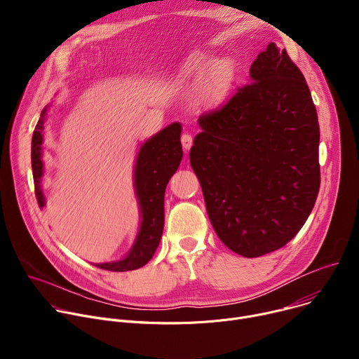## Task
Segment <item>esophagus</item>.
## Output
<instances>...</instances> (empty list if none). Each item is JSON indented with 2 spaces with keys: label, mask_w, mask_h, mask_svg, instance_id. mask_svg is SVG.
Returning a JSON list of instances; mask_svg holds the SVG:
<instances>
[{
  "label": "esophagus",
  "mask_w": 359,
  "mask_h": 359,
  "mask_svg": "<svg viewBox=\"0 0 359 359\" xmlns=\"http://www.w3.org/2000/svg\"><path fill=\"white\" fill-rule=\"evenodd\" d=\"M182 144H183L184 150L187 151V150L191 147V144H193V137H191V135L183 133V135H182Z\"/></svg>",
  "instance_id": "obj_1"
}]
</instances>
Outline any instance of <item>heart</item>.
Listing matches in <instances>:
<instances>
[{
    "instance_id": "b5f03b06",
    "label": "heart",
    "mask_w": 359,
    "mask_h": 359,
    "mask_svg": "<svg viewBox=\"0 0 359 359\" xmlns=\"http://www.w3.org/2000/svg\"><path fill=\"white\" fill-rule=\"evenodd\" d=\"M201 79H206V85H204L206 99L217 104L229 92L233 79V67L230 62L212 65L204 57H196L179 74L180 83H197L201 82Z\"/></svg>"
}]
</instances>
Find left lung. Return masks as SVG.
Masks as SVG:
<instances>
[{"mask_svg": "<svg viewBox=\"0 0 359 359\" xmlns=\"http://www.w3.org/2000/svg\"><path fill=\"white\" fill-rule=\"evenodd\" d=\"M198 125L190 165L219 238L248 259L284 247L309 219L321 183L317 109L287 50L269 43L250 82Z\"/></svg>", "mask_w": 359, "mask_h": 359, "instance_id": "8db88e82", "label": "left lung"}]
</instances>
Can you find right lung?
<instances>
[{
	"mask_svg": "<svg viewBox=\"0 0 359 359\" xmlns=\"http://www.w3.org/2000/svg\"><path fill=\"white\" fill-rule=\"evenodd\" d=\"M45 115L46 109L41 112L31 143V165L39 208H43V194L41 190V153ZM180 133L182 126L176 122L142 144L135 166V187L142 212L140 230L132 250L123 260L96 264V267L108 271H130L143 267L153 257L163 233L165 190L183 158Z\"/></svg>",
	"mask_w": 359,
	"mask_h": 359,
	"instance_id": "add662e5",
	"label": "right lung"
}]
</instances>
